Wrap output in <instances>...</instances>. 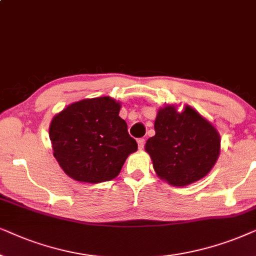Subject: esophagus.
<instances>
[{
	"mask_svg": "<svg viewBox=\"0 0 256 256\" xmlns=\"http://www.w3.org/2000/svg\"><path fill=\"white\" fill-rule=\"evenodd\" d=\"M137 142H138V148H139V150L144 148V145H145V139H144V138L138 139Z\"/></svg>",
	"mask_w": 256,
	"mask_h": 256,
	"instance_id": "34e87169",
	"label": "esophagus"
}]
</instances>
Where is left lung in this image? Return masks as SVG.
Here are the masks:
<instances>
[{
	"label": "left lung",
	"instance_id": "8db88e82",
	"mask_svg": "<svg viewBox=\"0 0 256 256\" xmlns=\"http://www.w3.org/2000/svg\"><path fill=\"white\" fill-rule=\"evenodd\" d=\"M154 131L145 151L156 176L172 186L184 187L202 179L220 156L219 132L190 105L182 111L173 104L160 108Z\"/></svg>",
	"mask_w": 256,
	"mask_h": 256
}]
</instances>
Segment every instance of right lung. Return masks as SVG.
Returning a JSON list of instances; mask_svg holds the SVG:
<instances>
[{"mask_svg":"<svg viewBox=\"0 0 256 256\" xmlns=\"http://www.w3.org/2000/svg\"><path fill=\"white\" fill-rule=\"evenodd\" d=\"M122 104L105 96L85 98L54 116L49 137L54 156L66 176L80 182H110L138 145L119 117Z\"/></svg>","mask_w":256,"mask_h":256,"instance_id":"add662e5","label":"right lung"}]
</instances>
